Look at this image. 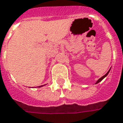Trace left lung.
I'll return each mask as SVG.
<instances>
[{
	"instance_id": "1",
	"label": "left lung",
	"mask_w": 123,
	"mask_h": 123,
	"mask_svg": "<svg viewBox=\"0 0 123 123\" xmlns=\"http://www.w3.org/2000/svg\"><path fill=\"white\" fill-rule=\"evenodd\" d=\"M110 70H111V69H109V70L108 71V72H107V73L105 74V75H104L103 76H102V77L98 79V80L97 81V82L95 83V84H97V83H99V82H100V81H101L102 80H103L104 78H105L107 76V74H109V71H110Z\"/></svg>"
}]
</instances>
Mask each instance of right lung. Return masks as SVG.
<instances>
[{"label": "right lung", "instance_id": "add662e5", "mask_svg": "<svg viewBox=\"0 0 123 123\" xmlns=\"http://www.w3.org/2000/svg\"><path fill=\"white\" fill-rule=\"evenodd\" d=\"M44 85H41V86H38V88H40V87H42V86H44Z\"/></svg>", "mask_w": 123, "mask_h": 123}]
</instances>
